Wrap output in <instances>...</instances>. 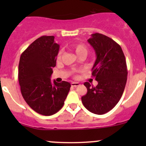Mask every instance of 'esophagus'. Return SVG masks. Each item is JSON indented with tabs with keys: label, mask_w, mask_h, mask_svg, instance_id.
<instances>
[{
	"label": "esophagus",
	"mask_w": 146,
	"mask_h": 146,
	"mask_svg": "<svg viewBox=\"0 0 146 146\" xmlns=\"http://www.w3.org/2000/svg\"><path fill=\"white\" fill-rule=\"evenodd\" d=\"M78 85H80V83H79V82H71V86L77 87V86H78Z\"/></svg>",
	"instance_id": "obj_1"
}]
</instances>
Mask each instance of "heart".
<instances>
[{
    "mask_svg": "<svg viewBox=\"0 0 146 146\" xmlns=\"http://www.w3.org/2000/svg\"><path fill=\"white\" fill-rule=\"evenodd\" d=\"M70 48H71L72 49H73V51L78 54V55L82 54V53H85V54H87V52H88V48H87L86 46L82 44H78V43L71 44H70ZM61 54H62L61 51H59L58 52V54H57L56 55L57 61L60 60V58H61Z\"/></svg>",
    "mask_w": 146,
    "mask_h": 146,
    "instance_id": "1",
    "label": "heart"
}]
</instances>
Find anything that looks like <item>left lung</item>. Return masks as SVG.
<instances>
[{
	"label": "left lung",
	"mask_w": 146,
	"mask_h": 146,
	"mask_svg": "<svg viewBox=\"0 0 146 146\" xmlns=\"http://www.w3.org/2000/svg\"><path fill=\"white\" fill-rule=\"evenodd\" d=\"M88 42L97 56L92 76L98 84L93 87L85 82L88 92L81 100L90 112L101 115L112 110L121 98L127 80V66L121 48L112 39L95 33Z\"/></svg>",
	"instance_id": "left-lung-1"
}]
</instances>
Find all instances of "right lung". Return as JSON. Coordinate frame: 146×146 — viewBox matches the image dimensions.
<instances>
[{"label": "right lung", "mask_w": 146, "mask_h": 146, "mask_svg": "<svg viewBox=\"0 0 146 146\" xmlns=\"http://www.w3.org/2000/svg\"><path fill=\"white\" fill-rule=\"evenodd\" d=\"M59 44L54 36H42L23 51L20 58L18 80L23 98L34 111L51 116L63 107L70 90L66 81L51 83Z\"/></svg>", "instance_id": "1"}]
</instances>
